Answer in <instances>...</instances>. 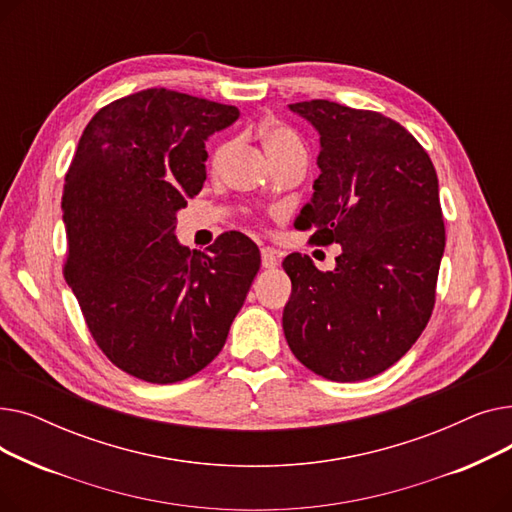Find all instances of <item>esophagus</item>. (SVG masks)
I'll use <instances>...</instances> for the list:
<instances>
[{
	"instance_id": "34e87169",
	"label": "esophagus",
	"mask_w": 512,
	"mask_h": 512,
	"mask_svg": "<svg viewBox=\"0 0 512 512\" xmlns=\"http://www.w3.org/2000/svg\"><path fill=\"white\" fill-rule=\"evenodd\" d=\"M261 265L267 267V270H272V267L278 265V255L274 249H270V247L261 249Z\"/></svg>"
}]
</instances>
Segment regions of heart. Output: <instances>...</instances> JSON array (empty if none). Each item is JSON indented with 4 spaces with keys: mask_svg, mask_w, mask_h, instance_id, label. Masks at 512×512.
<instances>
[{
    "mask_svg": "<svg viewBox=\"0 0 512 512\" xmlns=\"http://www.w3.org/2000/svg\"><path fill=\"white\" fill-rule=\"evenodd\" d=\"M257 134H259V141H261L267 157H270L272 161H276L284 155H290V153H299V151L305 153L303 143L297 137V132L290 130L288 126H284L280 122L261 124ZM230 151H232V141H224L222 145H218V149H215V153H213V166H220L222 161L230 155Z\"/></svg>",
    "mask_w": 512,
    "mask_h": 512,
    "instance_id": "heart-1",
    "label": "heart"
}]
</instances>
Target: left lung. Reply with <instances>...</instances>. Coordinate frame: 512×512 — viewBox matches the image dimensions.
<instances>
[{
    "mask_svg": "<svg viewBox=\"0 0 512 512\" xmlns=\"http://www.w3.org/2000/svg\"><path fill=\"white\" fill-rule=\"evenodd\" d=\"M319 132L313 195L299 220L317 245L338 242L332 272L292 253L282 328L290 351L332 382L392 367L436 303L444 220L432 159L398 122L328 99L292 103Z\"/></svg>",
    "mask_w": 512,
    "mask_h": 512,
    "instance_id": "8db88e82",
    "label": "left lung"
}]
</instances>
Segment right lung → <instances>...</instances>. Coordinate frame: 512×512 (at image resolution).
<instances>
[{"instance_id": "right-lung-1", "label": "right lung", "mask_w": 512, "mask_h": 512, "mask_svg": "<svg viewBox=\"0 0 512 512\" xmlns=\"http://www.w3.org/2000/svg\"><path fill=\"white\" fill-rule=\"evenodd\" d=\"M240 112L168 89L91 118L66 174L64 276L116 367L151 384L191 378L220 355L259 272L255 242L222 234L207 253L176 240V213L205 182V141Z\"/></svg>"}]
</instances>
